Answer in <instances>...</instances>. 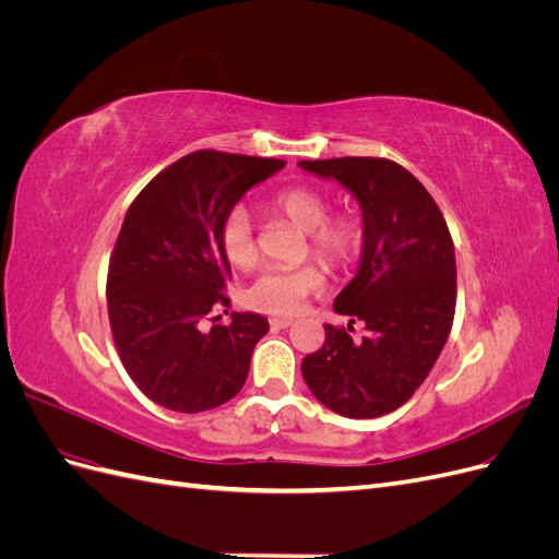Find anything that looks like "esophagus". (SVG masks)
Listing matches in <instances>:
<instances>
[{"label": "esophagus", "instance_id": "1", "mask_svg": "<svg viewBox=\"0 0 559 559\" xmlns=\"http://www.w3.org/2000/svg\"><path fill=\"white\" fill-rule=\"evenodd\" d=\"M292 324H294V319H286V317L270 319V326H273V329H286V326H292Z\"/></svg>", "mask_w": 559, "mask_h": 559}]
</instances>
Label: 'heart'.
<instances>
[{"mask_svg": "<svg viewBox=\"0 0 559 559\" xmlns=\"http://www.w3.org/2000/svg\"><path fill=\"white\" fill-rule=\"evenodd\" d=\"M273 207L294 226L308 233L310 251L329 267H345L357 261L364 247V228L354 216H331V200L312 186H289L273 198ZM224 257L247 267L259 257L257 233L247 207L235 205L218 228ZM324 286V275L314 263L296 267H263L245 289L249 308L265 314H296L302 302Z\"/></svg>", "mask_w": 559, "mask_h": 559, "instance_id": "1", "label": "heart"}]
</instances>
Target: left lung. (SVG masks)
I'll list each match as a JSON object with an SVG mask.
<instances>
[{
  "label": "left lung",
  "instance_id": "obj_1",
  "mask_svg": "<svg viewBox=\"0 0 559 559\" xmlns=\"http://www.w3.org/2000/svg\"><path fill=\"white\" fill-rule=\"evenodd\" d=\"M337 179L359 200L364 249L359 273L333 310L347 329L324 324L326 341L300 364L310 392L333 413L370 419L396 411L427 380L454 319V245L436 200L389 158L300 160ZM361 318L367 335L350 337Z\"/></svg>",
  "mask_w": 559,
  "mask_h": 559
}]
</instances>
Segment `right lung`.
Masks as SVG:
<instances>
[{"instance_id":"add662e5","label":"right lung","mask_w":559,"mask_h":559,"mask_svg":"<svg viewBox=\"0 0 559 559\" xmlns=\"http://www.w3.org/2000/svg\"><path fill=\"white\" fill-rule=\"evenodd\" d=\"M284 165L193 151L167 165L128 207L109 259V326L132 382L167 411H212L245 386L267 319L233 312L226 326L200 331V324L230 302L224 294L230 265L218 245L226 212Z\"/></svg>"}]
</instances>
